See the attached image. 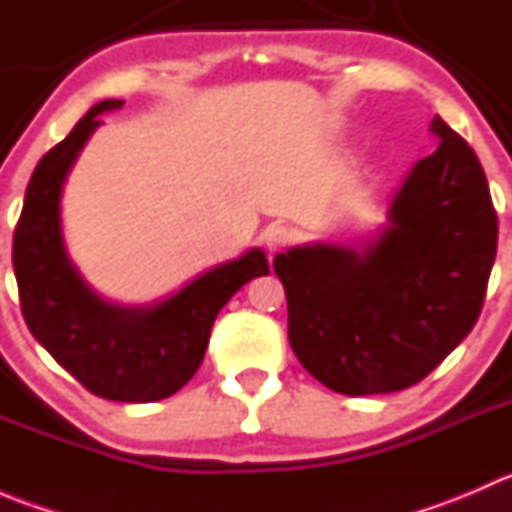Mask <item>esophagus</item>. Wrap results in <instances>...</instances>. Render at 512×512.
<instances>
[{
    "mask_svg": "<svg viewBox=\"0 0 512 512\" xmlns=\"http://www.w3.org/2000/svg\"><path fill=\"white\" fill-rule=\"evenodd\" d=\"M289 240H292V232H289L285 225L270 227V230H267V237H265L267 252H270V255H277L280 250H285V247L289 245Z\"/></svg>",
    "mask_w": 512,
    "mask_h": 512,
    "instance_id": "esophagus-1",
    "label": "esophagus"
}]
</instances>
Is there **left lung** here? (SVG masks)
<instances>
[{
    "label": "left lung",
    "mask_w": 512,
    "mask_h": 512,
    "mask_svg": "<svg viewBox=\"0 0 512 512\" xmlns=\"http://www.w3.org/2000/svg\"><path fill=\"white\" fill-rule=\"evenodd\" d=\"M438 148L391 195L386 223L356 245L309 242L275 257L289 344L347 396L391 394L431 374L476 324L498 218L473 148L436 116Z\"/></svg>",
    "instance_id": "left-lung-1"
}]
</instances>
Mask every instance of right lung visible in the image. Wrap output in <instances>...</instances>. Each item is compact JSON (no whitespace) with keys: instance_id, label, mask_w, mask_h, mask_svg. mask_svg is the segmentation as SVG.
Listing matches in <instances>:
<instances>
[{"instance_id":"right-lung-1","label":"right lung","mask_w":512,"mask_h":512,"mask_svg":"<svg viewBox=\"0 0 512 512\" xmlns=\"http://www.w3.org/2000/svg\"><path fill=\"white\" fill-rule=\"evenodd\" d=\"M123 101L96 103L69 136L34 168L14 230V275L29 332L91 394L148 404L183 389L208 349L210 329L232 294L252 277L270 275L260 247L185 282L148 304H118L98 294L69 257L61 195L101 113Z\"/></svg>"}]
</instances>
